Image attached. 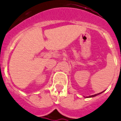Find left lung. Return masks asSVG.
Returning <instances> with one entry per match:
<instances>
[{
	"instance_id": "8db88e82",
	"label": "left lung",
	"mask_w": 121,
	"mask_h": 121,
	"mask_svg": "<svg viewBox=\"0 0 121 121\" xmlns=\"http://www.w3.org/2000/svg\"><path fill=\"white\" fill-rule=\"evenodd\" d=\"M102 92H101V93H97V94H95V95H90V96H89V97H95V96H97V95H99V94H100V93H101Z\"/></svg>"
}]
</instances>
